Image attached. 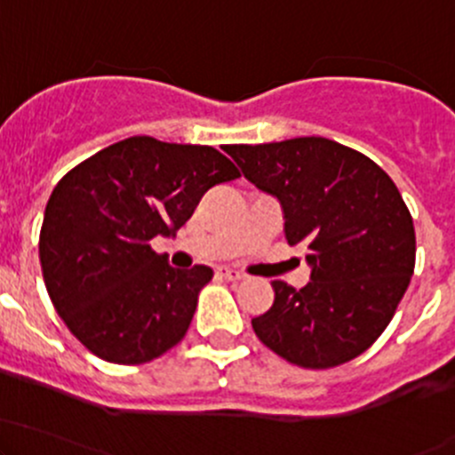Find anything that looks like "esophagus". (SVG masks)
I'll use <instances>...</instances> for the list:
<instances>
[{
    "label": "esophagus",
    "instance_id": "34e87169",
    "mask_svg": "<svg viewBox=\"0 0 455 455\" xmlns=\"http://www.w3.org/2000/svg\"><path fill=\"white\" fill-rule=\"evenodd\" d=\"M220 275H222L224 279H228V282H240V279L246 277L244 273H240V270H235V268H228V266L220 268Z\"/></svg>",
    "mask_w": 455,
    "mask_h": 455
}]
</instances>
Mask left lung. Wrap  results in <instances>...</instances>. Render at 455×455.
<instances>
[{"instance_id": "obj_1", "label": "left lung", "mask_w": 455, "mask_h": 455, "mask_svg": "<svg viewBox=\"0 0 455 455\" xmlns=\"http://www.w3.org/2000/svg\"><path fill=\"white\" fill-rule=\"evenodd\" d=\"M244 178L273 196L288 244H304L310 282H273L255 316L266 347L301 368H334L365 352L414 275L416 233L392 178L368 156L321 136L233 145Z\"/></svg>"}]
</instances>
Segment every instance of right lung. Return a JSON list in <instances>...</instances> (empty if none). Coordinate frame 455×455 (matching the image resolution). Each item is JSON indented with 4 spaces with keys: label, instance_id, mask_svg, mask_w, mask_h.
Instances as JSON below:
<instances>
[{
    "label": "right lung",
    "instance_id": "right-lung-1",
    "mask_svg": "<svg viewBox=\"0 0 455 455\" xmlns=\"http://www.w3.org/2000/svg\"><path fill=\"white\" fill-rule=\"evenodd\" d=\"M235 178L213 147L132 136L59 180L39 235L41 270L54 310L92 355L147 363L185 337L213 270L172 268L149 242L176 235L211 187Z\"/></svg>",
    "mask_w": 455,
    "mask_h": 455
}]
</instances>
